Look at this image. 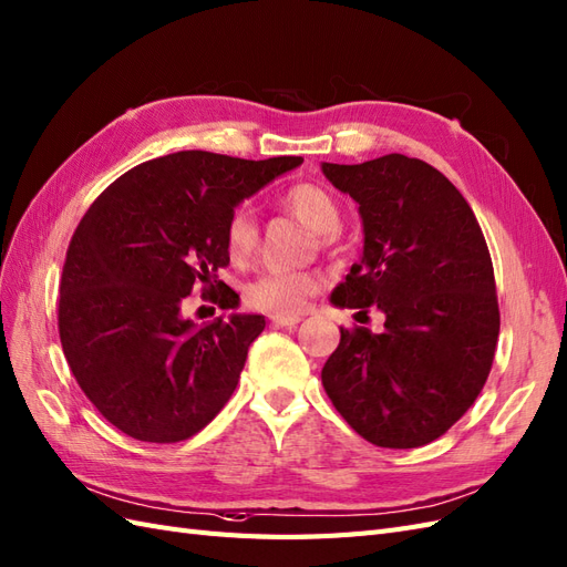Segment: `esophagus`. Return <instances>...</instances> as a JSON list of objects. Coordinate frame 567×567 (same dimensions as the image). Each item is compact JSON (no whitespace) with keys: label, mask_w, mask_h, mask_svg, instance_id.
I'll use <instances>...</instances> for the list:
<instances>
[{"label":"esophagus","mask_w":567,"mask_h":567,"mask_svg":"<svg viewBox=\"0 0 567 567\" xmlns=\"http://www.w3.org/2000/svg\"><path fill=\"white\" fill-rule=\"evenodd\" d=\"M270 320H272V326L292 328V326H297V322H299L301 318H299V316H270Z\"/></svg>","instance_id":"1"}]
</instances>
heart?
<instances>
[{
	"label": "heart",
	"instance_id": "1",
	"mask_svg": "<svg viewBox=\"0 0 567 567\" xmlns=\"http://www.w3.org/2000/svg\"><path fill=\"white\" fill-rule=\"evenodd\" d=\"M285 212L301 220L306 228L330 239L342 225V208L334 199V194L316 183L292 185L280 199ZM258 241V230L254 216L247 208H237L225 225V247L235 261H245L251 256ZM322 280L316 272H287V270H268L258 275L254 282L247 285L245 299L256 311L270 316H299L306 309V301L320 292Z\"/></svg>",
	"mask_w": 567,
	"mask_h": 567
}]
</instances>
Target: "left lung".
Segmentation results:
<instances>
[{"mask_svg":"<svg viewBox=\"0 0 567 567\" xmlns=\"http://www.w3.org/2000/svg\"><path fill=\"white\" fill-rule=\"evenodd\" d=\"M322 173L363 220L361 261L330 301L384 313L380 334L339 330L322 386L370 444H430L473 406L492 370L501 320L487 241L463 194L425 161L386 154Z\"/></svg>","mask_w":567,"mask_h":567,"instance_id":"left-lung-1","label":"left lung"}]
</instances>
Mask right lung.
<instances>
[{
    "instance_id": "right-lung-1",
    "label": "right lung",
    "mask_w": 567,
    "mask_h": 567,
    "mask_svg": "<svg viewBox=\"0 0 567 567\" xmlns=\"http://www.w3.org/2000/svg\"><path fill=\"white\" fill-rule=\"evenodd\" d=\"M301 161L177 152L127 171L87 208L63 264L59 337L80 390L113 427L173 444L228 403L266 318L233 313L197 328L183 301L202 287L235 309L239 297L218 280L230 264L225 225Z\"/></svg>"
}]
</instances>
